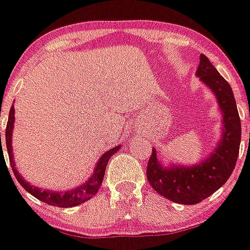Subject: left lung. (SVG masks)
Masks as SVG:
<instances>
[{
	"label": "left lung",
	"instance_id": "8db88e82",
	"mask_svg": "<svg viewBox=\"0 0 250 250\" xmlns=\"http://www.w3.org/2000/svg\"><path fill=\"white\" fill-rule=\"evenodd\" d=\"M196 76L216 95L222 111V136L209 157L194 166H162L153 149L146 168L147 181L164 198L180 204H198L229 180L236 164L241 141V123L230 84L206 55H200Z\"/></svg>",
	"mask_w": 250,
	"mask_h": 250
}]
</instances>
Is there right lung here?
<instances>
[{
    "instance_id": "right-lung-1",
    "label": "right lung",
    "mask_w": 250,
    "mask_h": 250,
    "mask_svg": "<svg viewBox=\"0 0 250 250\" xmlns=\"http://www.w3.org/2000/svg\"><path fill=\"white\" fill-rule=\"evenodd\" d=\"M15 109L14 105L10 109L9 113V121H7V125H6V147H7V153H9V159L13 172L15 174L16 180L21 185V188H24L26 191L29 192L30 195H33L34 198H37L41 202L50 204V206L62 207V208H70V207H76L82 204V203L87 202L88 199L92 198L100 188L101 184H103V178L105 174V168L107 166V162L110 160V157L113 154H115L119 150L121 146H115L113 149L107 150L106 153H104L100 157L99 162H97L96 167L93 169V173L88 180L83 185L78 186V188L69 190V191L62 192V191H50V190H42L41 188H37L34 185H30V182L25 181L20 173L16 171L15 168V160H14L13 155V145H11V139H13V129H14V121H15ZM0 143H1V133H0ZM1 151H2V143H1ZM3 153V151H2Z\"/></svg>"
}]
</instances>
